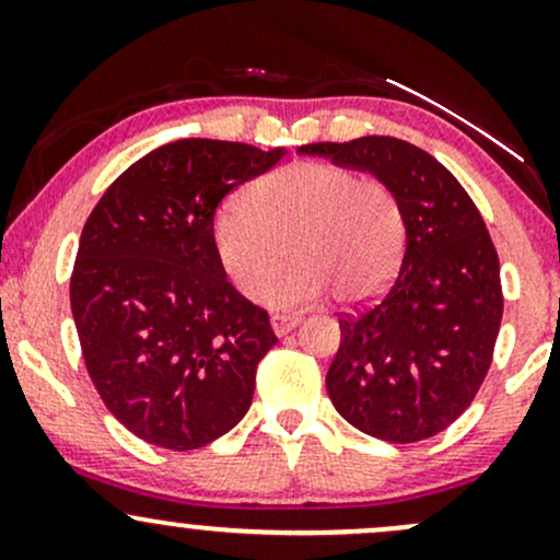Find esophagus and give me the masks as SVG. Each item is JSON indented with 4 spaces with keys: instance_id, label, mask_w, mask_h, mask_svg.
<instances>
[{
    "instance_id": "1",
    "label": "esophagus",
    "mask_w": 560,
    "mask_h": 560,
    "mask_svg": "<svg viewBox=\"0 0 560 560\" xmlns=\"http://www.w3.org/2000/svg\"><path fill=\"white\" fill-rule=\"evenodd\" d=\"M298 324H300V316H284V313H276V316H271V326H273L276 337H284V334L292 331Z\"/></svg>"
}]
</instances>
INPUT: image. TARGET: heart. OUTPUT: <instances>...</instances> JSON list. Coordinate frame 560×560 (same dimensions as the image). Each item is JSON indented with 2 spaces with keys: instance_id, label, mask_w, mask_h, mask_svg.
<instances>
[{
  "instance_id": "b5f03b06",
  "label": "heart",
  "mask_w": 560,
  "mask_h": 560,
  "mask_svg": "<svg viewBox=\"0 0 560 560\" xmlns=\"http://www.w3.org/2000/svg\"><path fill=\"white\" fill-rule=\"evenodd\" d=\"M402 244L395 189L331 163L287 165L213 221L215 260L244 298H258L290 247L295 266L262 293L276 311H298L329 292L345 305L371 300L395 276Z\"/></svg>"
}]
</instances>
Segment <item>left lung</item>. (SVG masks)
Returning a JSON list of instances; mask_svg holds the SVG:
<instances>
[{
  "label": "left lung",
  "instance_id": "1",
  "mask_svg": "<svg viewBox=\"0 0 560 560\" xmlns=\"http://www.w3.org/2000/svg\"><path fill=\"white\" fill-rule=\"evenodd\" d=\"M371 171L400 197V273L376 302L339 316L326 389L355 429L384 442L440 434L471 405L503 318L498 249L485 218L440 160L392 137L300 147Z\"/></svg>",
  "mask_w": 560,
  "mask_h": 560
}]
</instances>
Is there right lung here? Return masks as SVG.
<instances>
[{
    "label": "right lung",
    "mask_w": 560,
    "mask_h": 560,
    "mask_svg": "<svg viewBox=\"0 0 560 560\" xmlns=\"http://www.w3.org/2000/svg\"><path fill=\"white\" fill-rule=\"evenodd\" d=\"M284 150L178 139L107 186L81 231L70 307L96 392L139 440L197 450L247 413L276 345L213 253L221 199Z\"/></svg>",
    "instance_id": "add662e5"
}]
</instances>
